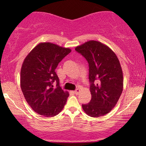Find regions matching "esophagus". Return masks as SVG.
<instances>
[{
    "label": "esophagus",
    "mask_w": 146,
    "mask_h": 146,
    "mask_svg": "<svg viewBox=\"0 0 146 146\" xmlns=\"http://www.w3.org/2000/svg\"><path fill=\"white\" fill-rule=\"evenodd\" d=\"M80 89L77 88V89L76 90L74 91V93H75L76 95H78V94L80 93Z\"/></svg>",
    "instance_id": "esophagus-1"
}]
</instances>
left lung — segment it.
I'll list each match as a JSON object with an SVG mask.
<instances>
[{
  "mask_svg": "<svg viewBox=\"0 0 146 146\" xmlns=\"http://www.w3.org/2000/svg\"><path fill=\"white\" fill-rule=\"evenodd\" d=\"M75 50L89 64L92 99L82 104L83 110L91 117L103 116L114 108L123 91V72L119 60L108 46L98 41H88Z\"/></svg>",
  "mask_w": 146,
  "mask_h": 146,
  "instance_id": "obj_1",
  "label": "left lung"
}]
</instances>
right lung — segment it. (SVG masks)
<instances>
[{
    "label": "right lung",
    "instance_id": "1",
    "mask_svg": "<svg viewBox=\"0 0 146 146\" xmlns=\"http://www.w3.org/2000/svg\"><path fill=\"white\" fill-rule=\"evenodd\" d=\"M70 52L68 48L41 42L24 60L21 70V90L27 103L40 115L55 116L66 103L69 93L60 87L55 69ZM54 82H57L55 89Z\"/></svg>",
    "mask_w": 146,
    "mask_h": 146
}]
</instances>
